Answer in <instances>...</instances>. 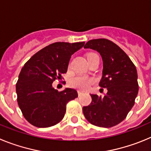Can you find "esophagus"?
<instances>
[{
    "label": "esophagus",
    "instance_id": "1",
    "mask_svg": "<svg viewBox=\"0 0 151 151\" xmlns=\"http://www.w3.org/2000/svg\"><path fill=\"white\" fill-rule=\"evenodd\" d=\"M78 96H82V94H83V91H78Z\"/></svg>",
    "mask_w": 151,
    "mask_h": 151
}]
</instances>
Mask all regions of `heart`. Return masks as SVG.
Returning a JSON list of instances; mask_svg holds the SVG:
<instances>
[{"label":"heart","instance_id":"1","mask_svg":"<svg viewBox=\"0 0 151 151\" xmlns=\"http://www.w3.org/2000/svg\"><path fill=\"white\" fill-rule=\"evenodd\" d=\"M92 54H88L87 57L92 55ZM91 82V78L85 76H81L73 77L70 80V85L73 88H76L78 89H82V90H86L87 88H88Z\"/></svg>","mask_w":151,"mask_h":151}]
</instances>
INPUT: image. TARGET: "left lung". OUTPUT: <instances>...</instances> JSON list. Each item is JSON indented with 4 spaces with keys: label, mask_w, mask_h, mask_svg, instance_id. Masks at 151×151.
Masks as SVG:
<instances>
[{
    "label": "left lung",
    "mask_w": 151,
    "mask_h": 151,
    "mask_svg": "<svg viewBox=\"0 0 151 151\" xmlns=\"http://www.w3.org/2000/svg\"><path fill=\"white\" fill-rule=\"evenodd\" d=\"M84 48L97 50L102 57V78L99 85L106 88L104 97L91 94V103L83 106V113L92 125L110 128L125 119L138 95L135 66L117 45L105 38L90 40Z\"/></svg>",
    "instance_id": "obj_1"
}]
</instances>
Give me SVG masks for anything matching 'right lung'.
Wrapping results in <instances>:
<instances>
[{
    "instance_id": "1",
    "label": "right lung",
    "mask_w": 151,
    "mask_h": 151,
    "mask_svg": "<svg viewBox=\"0 0 151 151\" xmlns=\"http://www.w3.org/2000/svg\"><path fill=\"white\" fill-rule=\"evenodd\" d=\"M84 45V41L53 43L37 52L22 68L16 85L17 102L29 123L47 128L62 120L66 104L78 93L70 88L59 92L52 83L67 72L71 56Z\"/></svg>"
}]
</instances>
